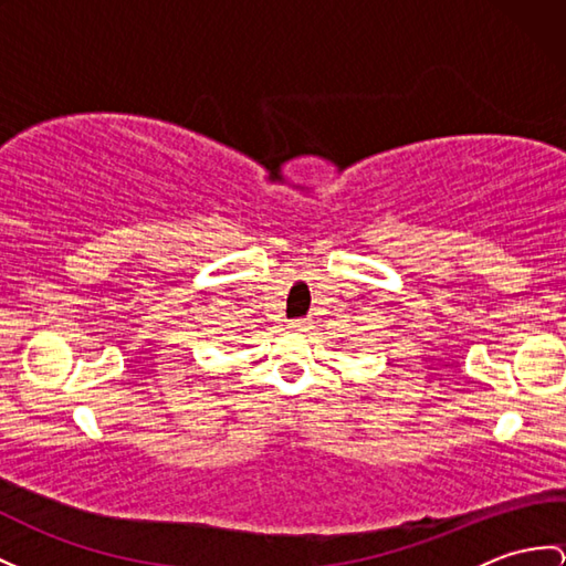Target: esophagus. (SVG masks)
Returning a JSON list of instances; mask_svg holds the SVG:
<instances>
[{"mask_svg": "<svg viewBox=\"0 0 566 566\" xmlns=\"http://www.w3.org/2000/svg\"><path fill=\"white\" fill-rule=\"evenodd\" d=\"M287 326H291L293 331H307L312 326V322L307 319V316H300V319H291V324Z\"/></svg>", "mask_w": 566, "mask_h": 566, "instance_id": "34e87169", "label": "esophagus"}]
</instances>
